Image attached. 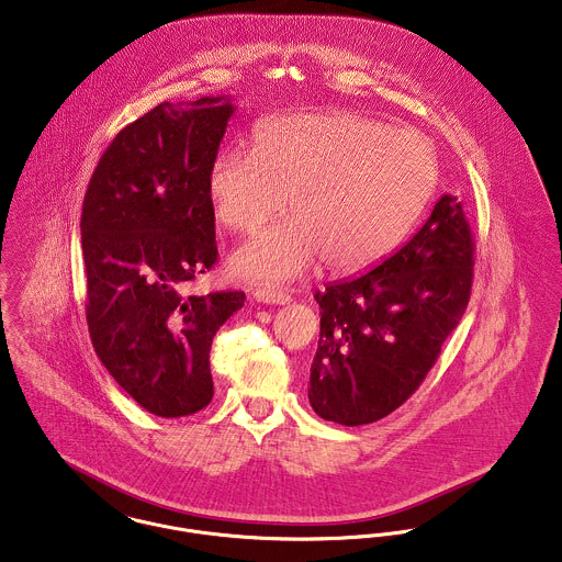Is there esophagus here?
<instances>
[{
  "mask_svg": "<svg viewBox=\"0 0 562 562\" xmlns=\"http://www.w3.org/2000/svg\"><path fill=\"white\" fill-rule=\"evenodd\" d=\"M255 299L261 303H269V305H286L291 303V295L278 289H257L255 291Z\"/></svg>",
  "mask_w": 562,
  "mask_h": 562,
  "instance_id": "esophagus-1",
  "label": "esophagus"
}]
</instances>
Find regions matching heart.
I'll use <instances>...</instances> for the list:
<instances>
[{"label": "heart", "mask_w": 562, "mask_h": 562, "mask_svg": "<svg viewBox=\"0 0 562 562\" xmlns=\"http://www.w3.org/2000/svg\"><path fill=\"white\" fill-rule=\"evenodd\" d=\"M437 159L418 133L350 114H286L263 123L255 148H223L207 169L216 218L255 233L289 195L293 216L233 255L257 282H289L318 259L355 271L384 259L429 205Z\"/></svg>", "instance_id": "heart-1"}]
</instances>
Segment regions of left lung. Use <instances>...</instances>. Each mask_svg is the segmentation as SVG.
<instances>
[{"mask_svg":"<svg viewBox=\"0 0 562 562\" xmlns=\"http://www.w3.org/2000/svg\"><path fill=\"white\" fill-rule=\"evenodd\" d=\"M473 239L461 201L441 195L427 223L357 278L329 284L310 369V405L330 423H375L407 401L467 310Z\"/></svg>","mask_w":562,"mask_h":562,"instance_id":"1","label":"left lung"}]
</instances>
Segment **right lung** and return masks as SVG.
Masks as SVG:
<instances>
[{"label": "right lung", "mask_w": 562, "mask_h": 562, "mask_svg": "<svg viewBox=\"0 0 562 562\" xmlns=\"http://www.w3.org/2000/svg\"><path fill=\"white\" fill-rule=\"evenodd\" d=\"M233 112L225 95L159 103L112 139L82 203L93 348L119 386L161 418L212 401V339L246 299L189 293L218 255L207 169Z\"/></svg>", "instance_id": "add662e5"}]
</instances>
